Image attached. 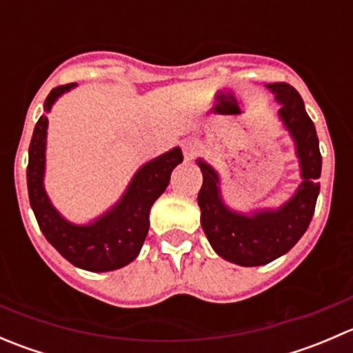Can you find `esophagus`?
<instances>
[{"instance_id": "1", "label": "esophagus", "mask_w": 353, "mask_h": 353, "mask_svg": "<svg viewBox=\"0 0 353 353\" xmlns=\"http://www.w3.org/2000/svg\"><path fill=\"white\" fill-rule=\"evenodd\" d=\"M183 150L184 157H186L188 160H193L194 157L201 154L203 145L199 143V140H196V138H188V140L183 141Z\"/></svg>"}]
</instances>
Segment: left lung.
I'll return each mask as SVG.
<instances>
[{
	"mask_svg": "<svg viewBox=\"0 0 353 353\" xmlns=\"http://www.w3.org/2000/svg\"><path fill=\"white\" fill-rule=\"evenodd\" d=\"M280 105L279 117L290 134L301 169V184L280 206H263L249 212L230 208L222 196V179L206 160L196 163L203 174L198 193L201 227L213 251L239 266H261L290 251L304 236L314 215L319 194L321 154L314 123L304 101L288 83H268Z\"/></svg>",
	"mask_w": 353,
	"mask_h": 353,
	"instance_id": "left-lung-1",
	"label": "left lung"
}]
</instances>
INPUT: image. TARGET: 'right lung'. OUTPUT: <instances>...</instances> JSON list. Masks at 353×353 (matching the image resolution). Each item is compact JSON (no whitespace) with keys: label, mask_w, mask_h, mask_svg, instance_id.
<instances>
[{"label":"right lung","mask_w":353,"mask_h":353,"mask_svg":"<svg viewBox=\"0 0 353 353\" xmlns=\"http://www.w3.org/2000/svg\"><path fill=\"white\" fill-rule=\"evenodd\" d=\"M77 83L52 88L44 102L28 147L27 188L30 206L49 244L77 268L87 272H112L130 265L138 254L150 227V208L169 186L174 167L183 162L179 147L148 160L131 177L123 196L88 223H73L56 210L44 186L48 112L61 95Z\"/></svg>","instance_id":"right-lung-1"}]
</instances>
